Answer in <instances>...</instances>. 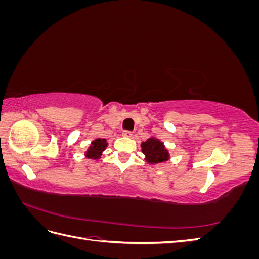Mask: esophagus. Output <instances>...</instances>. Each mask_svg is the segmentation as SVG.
<instances>
[{
  "mask_svg": "<svg viewBox=\"0 0 259 259\" xmlns=\"http://www.w3.org/2000/svg\"><path fill=\"white\" fill-rule=\"evenodd\" d=\"M122 135L124 137H127V138H131L133 136V133L131 131H123L122 132Z\"/></svg>",
  "mask_w": 259,
  "mask_h": 259,
  "instance_id": "esophagus-1",
  "label": "esophagus"
}]
</instances>
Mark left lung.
I'll return each mask as SVG.
<instances>
[{
    "label": "left lung",
    "instance_id": "1",
    "mask_svg": "<svg viewBox=\"0 0 259 259\" xmlns=\"http://www.w3.org/2000/svg\"><path fill=\"white\" fill-rule=\"evenodd\" d=\"M142 151L145 154V161L149 164H159L169 160V152L164 144L156 137L148 138L143 142Z\"/></svg>",
    "mask_w": 259,
    "mask_h": 259
}]
</instances>
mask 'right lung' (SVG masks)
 Masks as SVG:
<instances>
[{
  "mask_svg": "<svg viewBox=\"0 0 259 259\" xmlns=\"http://www.w3.org/2000/svg\"><path fill=\"white\" fill-rule=\"evenodd\" d=\"M108 146L107 139L106 138H97L95 140H93L91 143L90 147L86 150L85 156L88 159H92V160H99L103 155V152L106 150V148Z\"/></svg>",
  "mask_w": 259,
  "mask_h": 259,
  "instance_id": "add662e5",
  "label": "right lung"
}]
</instances>
